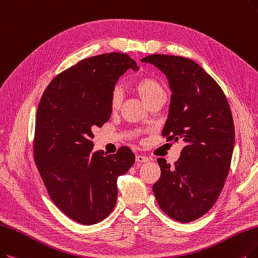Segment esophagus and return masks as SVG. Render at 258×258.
Wrapping results in <instances>:
<instances>
[{"instance_id":"1","label":"esophagus","mask_w":258,"mask_h":258,"mask_svg":"<svg viewBox=\"0 0 258 258\" xmlns=\"http://www.w3.org/2000/svg\"><path fill=\"white\" fill-rule=\"evenodd\" d=\"M136 161L138 163H145V162H149L150 159L148 157H145V156H142V154H138V156L136 157Z\"/></svg>"}]
</instances>
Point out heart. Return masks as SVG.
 <instances>
[{"label":"heart","mask_w":258,"mask_h":258,"mask_svg":"<svg viewBox=\"0 0 258 258\" xmlns=\"http://www.w3.org/2000/svg\"><path fill=\"white\" fill-rule=\"evenodd\" d=\"M136 90L141 96V98L148 104L151 100L154 98H157L158 96L164 95V88L160 84V82L156 79H153L151 77H143L137 80L136 82ZM121 99H122V93L119 87H115L112 90L111 93V100H110V105L111 109L113 111L117 110L120 105H121Z\"/></svg>","instance_id":"1"}]
</instances>
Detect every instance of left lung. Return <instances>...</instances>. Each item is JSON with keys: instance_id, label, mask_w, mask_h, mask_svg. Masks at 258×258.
<instances>
[{"instance_id": "8db88e82", "label": "left lung", "mask_w": 258, "mask_h": 258, "mask_svg": "<svg viewBox=\"0 0 258 258\" xmlns=\"http://www.w3.org/2000/svg\"><path fill=\"white\" fill-rule=\"evenodd\" d=\"M141 61L161 70L172 92L162 136L185 143L173 166L158 159L161 177L152 190L171 219L190 222L213 208L228 177L235 141L230 105L220 86L191 59L154 54Z\"/></svg>"}]
</instances>
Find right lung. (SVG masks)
Instances as JSON below:
<instances>
[{"instance_id": "add662e5", "label": "right lung", "mask_w": 258, "mask_h": 258, "mask_svg": "<svg viewBox=\"0 0 258 258\" xmlns=\"http://www.w3.org/2000/svg\"><path fill=\"white\" fill-rule=\"evenodd\" d=\"M128 69L127 54L86 58L58 74L40 99L34 159L50 199L68 217L90 225L104 220L117 198V178L136 161L130 148L93 151L95 127L111 116V93Z\"/></svg>"}]
</instances>
